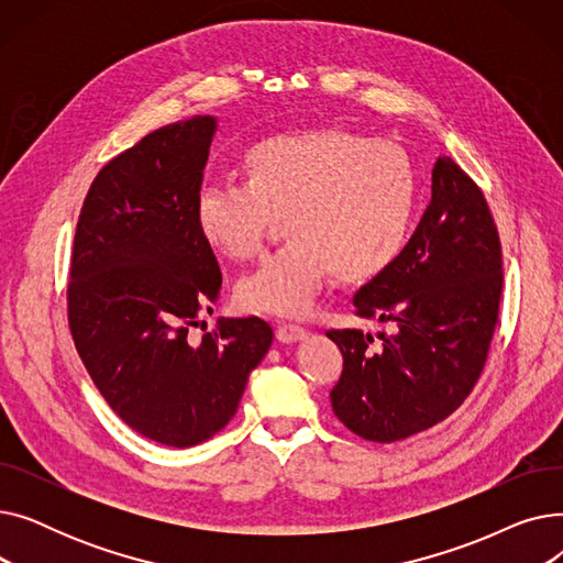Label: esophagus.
Here are the masks:
<instances>
[{"label":"esophagus","mask_w":563,"mask_h":563,"mask_svg":"<svg viewBox=\"0 0 563 563\" xmlns=\"http://www.w3.org/2000/svg\"><path fill=\"white\" fill-rule=\"evenodd\" d=\"M276 335H278L280 342H299V340H303L308 335V331L303 327H299V323L283 321V323H278Z\"/></svg>","instance_id":"34e87169"}]
</instances>
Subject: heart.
<instances>
[{
	"label": "heart",
	"instance_id": "1",
	"mask_svg": "<svg viewBox=\"0 0 563 563\" xmlns=\"http://www.w3.org/2000/svg\"><path fill=\"white\" fill-rule=\"evenodd\" d=\"M242 175L202 185L194 221L217 257L244 262L283 217L289 242L236 285L249 312L301 314L333 274L344 285L374 283L408 246L420 177L399 143L344 128L272 132L246 145Z\"/></svg>",
	"mask_w": 563,
	"mask_h": 563
}]
</instances>
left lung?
Wrapping results in <instances>:
<instances>
[{"mask_svg":"<svg viewBox=\"0 0 563 563\" xmlns=\"http://www.w3.org/2000/svg\"><path fill=\"white\" fill-rule=\"evenodd\" d=\"M501 244L477 183L438 157L431 202L393 269L365 285L356 314L393 321L395 335L331 329L342 374L331 390L335 418L372 442L420 433L465 401L479 380L501 299Z\"/></svg>","mask_w":563,"mask_h":563,"instance_id":"left-lung-1","label":"left lung"}]
</instances>
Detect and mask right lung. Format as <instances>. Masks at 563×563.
Segmentation results:
<instances>
[{
  "label": "right lung",
  "instance_id": "obj_1",
  "mask_svg": "<svg viewBox=\"0 0 563 563\" xmlns=\"http://www.w3.org/2000/svg\"><path fill=\"white\" fill-rule=\"evenodd\" d=\"M214 130L212 115L177 121L104 164L73 242L79 358L115 416L168 448L198 445L232 420L274 340L260 317L223 319L189 340L221 294L219 262L194 221Z\"/></svg>",
  "mask_w": 563,
  "mask_h": 563
}]
</instances>
